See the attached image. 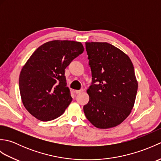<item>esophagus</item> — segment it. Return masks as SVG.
I'll list each match as a JSON object with an SVG mask.
<instances>
[{"label":"esophagus","mask_w":161,"mask_h":161,"mask_svg":"<svg viewBox=\"0 0 161 161\" xmlns=\"http://www.w3.org/2000/svg\"><path fill=\"white\" fill-rule=\"evenodd\" d=\"M83 91H84L83 89H81V90H76L75 92L76 94H79V93H81V92H83Z\"/></svg>","instance_id":"34e87169"}]
</instances>
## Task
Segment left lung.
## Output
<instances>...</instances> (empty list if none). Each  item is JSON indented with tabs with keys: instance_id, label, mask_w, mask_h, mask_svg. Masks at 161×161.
Wrapping results in <instances>:
<instances>
[{
	"instance_id": "obj_1",
	"label": "left lung",
	"mask_w": 161,
	"mask_h": 161,
	"mask_svg": "<svg viewBox=\"0 0 161 161\" xmlns=\"http://www.w3.org/2000/svg\"><path fill=\"white\" fill-rule=\"evenodd\" d=\"M86 50L92 84L84 114L95 127H114L128 117L134 105L138 91L134 68L130 58L110 43L86 42Z\"/></svg>"
}]
</instances>
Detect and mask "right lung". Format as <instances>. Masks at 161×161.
Listing matches in <instances>:
<instances>
[{
  "label": "right lung",
  "mask_w": 161,
  "mask_h": 161,
  "mask_svg": "<svg viewBox=\"0 0 161 161\" xmlns=\"http://www.w3.org/2000/svg\"><path fill=\"white\" fill-rule=\"evenodd\" d=\"M84 50L80 42L51 41L39 47L24 65L19 76L20 97L34 117L50 121L64 114L73 100L65 69Z\"/></svg>",
  "instance_id": "right-lung-1"
}]
</instances>
